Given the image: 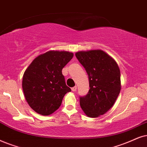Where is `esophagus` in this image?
Segmentation results:
<instances>
[{"instance_id": "obj_1", "label": "esophagus", "mask_w": 147, "mask_h": 147, "mask_svg": "<svg viewBox=\"0 0 147 147\" xmlns=\"http://www.w3.org/2000/svg\"><path fill=\"white\" fill-rule=\"evenodd\" d=\"M77 86H75V87H72V88H71V90H72V92H76V91H77Z\"/></svg>"}]
</instances>
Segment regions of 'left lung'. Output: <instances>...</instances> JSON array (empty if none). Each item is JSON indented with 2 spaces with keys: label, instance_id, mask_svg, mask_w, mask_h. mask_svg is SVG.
Wrapping results in <instances>:
<instances>
[{
  "label": "left lung",
  "instance_id": "left-lung-1",
  "mask_svg": "<svg viewBox=\"0 0 147 147\" xmlns=\"http://www.w3.org/2000/svg\"><path fill=\"white\" fill-rule=\"evenodd\" d=\"M75 55L86 70L90 87L86 96H80V105L87 116L98 117L113 107L119 94V68L102 50L79 51Z\"/></svg>",
  "mask_w": 147,
  "mask_h": 147
}]
</instances>
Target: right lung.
I'll use <instances>...</instances> for the list:
<instances>
[{
    "instance_id": "right-lung-1",
    "label": "right lung",
    "mask_w": 147,
    "mask_h": 147,
    "mask_svg": "<svg viewBox=\"0 0 147 147\" xmlns=\"http://www.w3.org/2000/svg\"><path fill=\"white\" fill-rule=\"evenodd\" d=\"M73 53L49 51L36 57L24 72L22 88L30 107L38 114L49 115L59 109L65 94L71 91L65 83L62 68Z\"/></svg>"
}]
</instances>
